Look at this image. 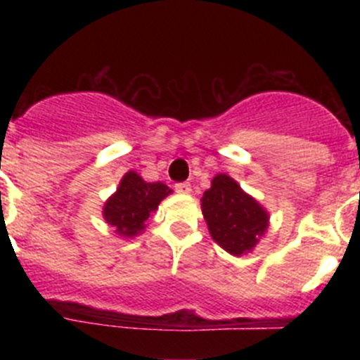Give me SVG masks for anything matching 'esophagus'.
Here are the masks:
<instances>
[{
	"instance_id": "34e87169",
	"label": "esophagus",
	"mask_w": 360,
	"mask_h": 360,
	"mask_svg": "<svg viewBox=\"0 0 360 360\" xmlns=\"http://www.w3.org/2000/svg\"><path fill=\"white\" fill-rule=\"evenodd\" d=\"M176 191L177 193L188 195V193H191V186L188 183H179V184H176Z\"/></svg>"
}]
</instances>
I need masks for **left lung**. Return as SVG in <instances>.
<instances>
[{
    "label": "left lung",
    "instance_id": "obj_1",
    "mask_svg": "<svg viewBox=\"0 0 360 360\" xmlns=\"http://www.w3.org/2000/svg\"><path fill=\"white\" fill-rule=\"evenodd\" d=\"M200 205L212 240L233 256L252 252L270 226L268 210L226 174L212 177Z\"/></svg>",
    "mask_w": 360,
    "mask_h": 360
}]
</instances>
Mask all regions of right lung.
Masks as SVG:
<instances>
[{
	"instance_id": "1",
	"label": "right lung",
	"mask_w": 360,
	"mask_h": 360,
	"mask_svg": "<svg viewBox=\"0 0 360 360\" xmlns=\"http://www.w3.org/2000/svg\"><path fill=\"white\" fill-rule=\"evenodd\" d=\"M170 193L172 190L167 184L148 183L136 170H129L120 179L115 193L104 202L103 217L118 237L134 238L143 233L151 214Z\"/></svg>"
}]
</instances>
